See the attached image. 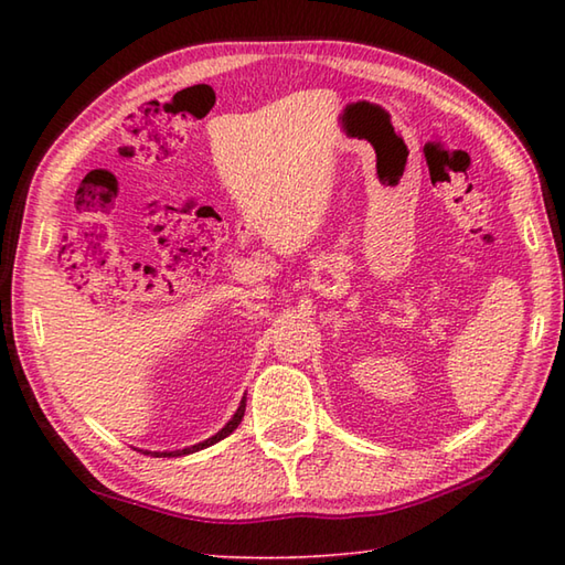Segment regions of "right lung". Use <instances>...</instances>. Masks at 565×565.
I'll list each match as a JSON object with an SVG mask.
<instances>
[{"label":"right lung","mask_w":565,"mask_h":565,"mask_svg":"<svg viewBox=\"0 0 565 565\" xmlns=\"http://www.w3.org/2000/svg\"><path fill=\"white\" fill-rule=\"evenodd\" d=\"M245 395H243V401H239V405H237V411H235V415L227 419L225 423V427L223 429H218L215 431L213 437H209V439H203V441H199V444H194V447H186V449H174V451H142V454H150V456H160V459H170V456H186V454H194V451H199V449H206V447H211V444H215V441H221V439H225L227 435H233L235 431V427L243 423V415H245Z\"/></svg>","instance_id":"right-lung-1"}]
</instances>
